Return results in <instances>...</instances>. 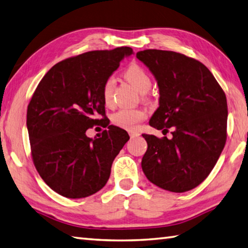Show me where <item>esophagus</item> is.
I'll list each match as a JSON object with an SVG mask.
<instances>
[{
	"instance_id": "esophagus-1",
	"label": "esophagus",
	"mask_w": 248,
	"mask_h": 248,
	"mask_svg": "<svg viewBox=\"0 0 248 248\" xmlns=\"http://www.w3.org/2000/svg\"><path fill=\"white\" fill-rule=\"evenodd\" d=\"M139 133L138 132H130V138L131 139H134V138H137V137H139Z\"/></svg>"
}]
</instances>
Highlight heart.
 Instances as JSON below:
<instances>
[{"instance_id": "1", "label": "heart", "mask_w": 248, "mask_h": 248, "mask_svg": "<svg viewBox=\"0 0 248 248\" xmlns=\"http://www.w3.org/2000/svg\"><path fill=\"white\" fill-rule=\"evenodd\" d=\"M124 77L140 93L147 92L152 86V79H150L148 73L138 64L130 65L124 71ZM114 84L115 81L113 77H108L102 86V98H103V102L106 106H110L113 103ZM145 117H146V114L142 109L124 108L119 109L117 113L111 116V123L121 129L135 131L138 128V124L144 120Z\"/></svg>"}]
</instances>
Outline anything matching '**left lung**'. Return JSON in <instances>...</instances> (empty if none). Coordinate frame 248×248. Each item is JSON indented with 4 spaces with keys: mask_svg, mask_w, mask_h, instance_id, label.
<instances>
[{
    "mask_svg": "<svg viewBox=\"0 0 248 248\" xmlns=\"http://www.w3.org/2000/svg\"><path fill=\"white\" fill-rule=\"evenodd\" d=\"M137 58L157 79L159 108L149 124L172 139L142 134V159L149 182L172 192H185L204 181L227 140L228 106L224 90L207 67L183 53L146 49Z\"/></svg>",
    "mask_w": 248,
    "mask_h": 248,
    "instance_id": "obj_1",
    "label": "left lung"
}]
</instances>
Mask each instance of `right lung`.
Segmentation results:
<instances>
[{
    "label": "right lung",
    "mask_w": 248,
    "mask_h": 248,
    "mask_svg": "<svg viewBox=\"0 0 248 248\" xmlns=\"http://www.w3.org/2000/svg\"><path fill=\"white\" fill-rule=\"evenodd\" d=\"M132 53V48L118 47L67 58L53 65L34 91L27 111L32 160L59 195L86 198L108 183L129 134L111 124L94 139L85 131L96 124L108 126L102 86Z\"/></svg>",
    "instance_id": "1"
}]
</instances>
